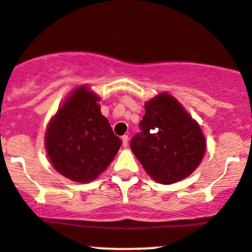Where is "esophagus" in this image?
<instances>
[{
    "label": "esophagus",
    "instance_id": "34e87169",
    "mask_svg": "<svg viewBox=\"0 0 252 252\" xmlns=\"http://www.w3.org/2000/svg\"><path fill=\"white\" fill-rule=\"evenodd\" d=\"M122 144H123L124 148L128 147V135H123L122 137Z\"/></svg>",
    "mask_w": 252,
    "mask_h": 252
}]
</instances>
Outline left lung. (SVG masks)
Here are the masks:
<instances>
[{"instance_id":"1","label":"left lung","mask_w":252,"mask_h":252,"mask_svg":"<svg viewBox=\"0 0 252 252\" xmlns=\"http://www.w3.org/2000/svg\"><path fill=\"white\" fill-rule=\"evenodd\" d=\"M142 133L130 149L148 175L160 184L184 180L200 165L206 140L200 126L178 99L161 92L145 103Z\"/></svg>"}]
</instances>
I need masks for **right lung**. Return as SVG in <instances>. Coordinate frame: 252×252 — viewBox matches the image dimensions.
Wrapping results in <instances>:
<instances>
[{
	"label": "right lung",
	"mask_w": 252,
	"mask_h": 252,
	"mask_svg": "<svg viewBox=\"0 0 252 252\" xmlns=\"http://www.w3.org/2000/svg\"><path fill=\"white\" fill-rule=\"evenodd\" d=\"M88 86L73 89L47 126L44 147L52 166L76 183L93 182L122 145Z\"/></svg>",
	"instance_id": "add662e5"
}]
</instances>
